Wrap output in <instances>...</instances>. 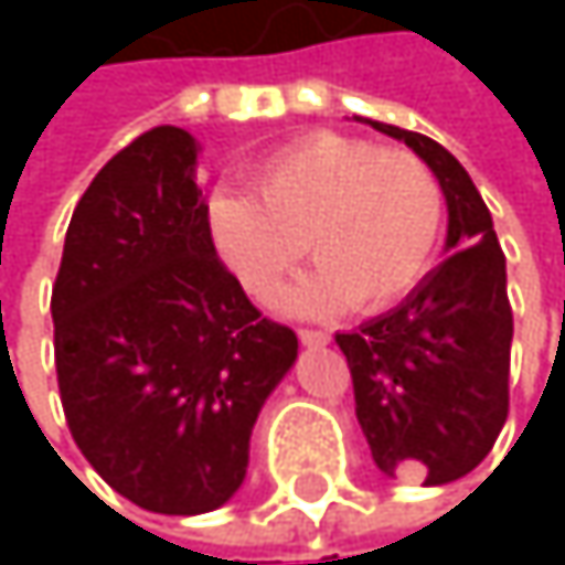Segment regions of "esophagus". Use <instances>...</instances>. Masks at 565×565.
<instances>
[{
  "mask_svg": "<svg viewBox=\"0 0 565 565\" xmlns=\"http://www.w3.org/2000/svg\"><path fill=\"white\" fill-rule=\"evenodd\" d=\"M297 337H300V343H303V347H310V350H313V347H327V343H330V333H323V330H300Z\"/></svg>",
  "mask_w": 565,
  "mask_h": 565,
  "instance_id": "1",
  "label": "esophagus"
}]
</instances>
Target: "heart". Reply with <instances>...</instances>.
I'll use <instances>...</instances> for the list:
<instances>
[{
	"label": "heart",
	"instance_id": "heart-1",
	"mask_svg": "<svg viewBox=\"0 0 565 565\" xmlns=\"http://www.w3.org/2000/svg\"><path fill=\"white\" fill-rule=\"evenodd\" d=\"M248 182L252 195L212 199V235L258 300L281 287L310 245L317 268L284 294L287 313L323 317L347 300L363 313L383 310L435 258L445 195L408 150L317 130L265 153Z\"/></svg>",
	"mask_w": 565,
	"mask_h": 565
}]
</instances>
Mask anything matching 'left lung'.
Masks as SVG:
<instances>
[{
  "mask_svg": "<svg viewBox=\"0 0 565 565\" xmlns=\"http://www.w3.org/2000/svg\"><path fill=\"white\" fill-rule=\"evenodd\" d=\"M366 124L435 172L448 205V258L398 307L337 333V347L350 363L356 418L376 468L438 488L475 471L508 422V262L478 185L441 143Z\"/></svg>",
  "mask_w": 565,
  "mask_h": 565,
  "instance_id": "1",
  "label": "left lung"
}]
</instances>
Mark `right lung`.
Returning <instances> with one entry per match:
<instances>
[{
	"label": "right lung",
	"instance_id": "1",
	"mask_svg": "<svg viewBox=\"0 0 565 565\" xmlns=\"http://www.w3.org/2000/svg\"><path fill=\"white\" fill-rule=\"evenodd\" d=\"M199 143L153 127L81 195L52 290L57 390L90 468L127 501L192 516L235 498L252 428L297 337L218 262Z\"/></svg>",
	"mask_w": 565,
	"mask_h": 565
}]
</instances>
